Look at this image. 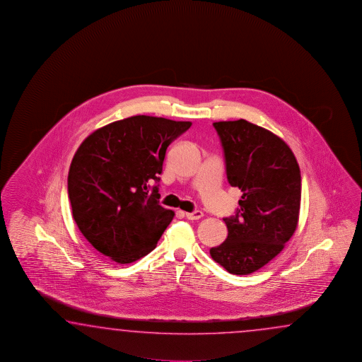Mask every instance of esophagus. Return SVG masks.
I'll return each instance as SVG.
<instances>
[{
    "mask_svg": "<svg viewBox=\"0 0 362 362\" xmlns=\"http://www.w3.org/2000/svg\"><path fill=\"white\" fill-rule=\"evenodd\" d=\"M203 217L202 211H194V212H186V218L189 220H199Z\"/></svg>",
    "mask_w": 362,
    "mask_h": 362,
    "instance_id": "esophagus-1",
    "label": "esophagus"
}]
</instances>
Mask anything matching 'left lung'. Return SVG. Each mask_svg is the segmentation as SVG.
Returning a JSON list of instances; mask_svg holds the SVG:
<instances>
[{
	"instance_id": "1",
	"label": "left lung",
	"mask_w": 362,
	"mask_h": 362,
	"mask_svg": "<svg viewBox=\"0 0 362 362\" xmlns=\"http://www.w3.org/2000/svg\"><path fill=\"white\" fill-rule=\"evenodd\" d=\"M225 153L226 175L242 197L226 217L228 238L209 250L231 274L246 276L273 260L299 223L301 176L291 148L277 134L247 122L214 123Z\"/></svg>"
}]
</instances>
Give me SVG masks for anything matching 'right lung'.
I'll use <instances>...</instances> for the list:
<instances>
[{
    "label": "right lung",
    "instance_id": "obj_1",
    "mask_svg": "<svg viewBox=\"0 0 362 362\" xmlns=\"http://www.w3.org/2000/svg\"><path fill=\"white\" fill-rule=\"evenodd\" d=\"M192 122L137 115L90 133L74 155L69 198L78 230L98 252L131 264L156 247L175 212L158 203L167 147Z\"/></svg>",
    "mask_w": 362,
    "mask_h": 362
}]
</instances>
